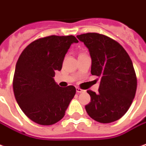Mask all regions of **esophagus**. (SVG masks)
I'll return each instance as SVG.
<instances>
[{"label": "esophagus", "mask_w": 146, "mask_h": 146, "mask_svg": "<svg viewBox=\"0 0 146 146\" xmlns=\"http://www.w3.org/2000/svg\"><path fill=\"white\" fill-rule=\"evenodd\" d=\"M76 92H77V93H84L85 91L84 90L80 89V88H76Z\"/></svg>", "instance_id": "34e87169"}]
</instances>
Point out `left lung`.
Listing matches in <instances>:
<instances>
[{
    "mask_svg": "<svg viewBox=\"0 0 146 146\" xmlns=\"http://www.w3.org/2000/svg\"><path fill=\"white\" fill-rule=\"evenodd\" d=\"M76 37L88 49L92 75L100 78L98 93L88 91L91 102L86 111L100 123L119 120L129 110L137 90L131 58L120 44L105 35L88 33Z\"/></svg>",
    "mask_w": 146,
    "mask_h": 146,
    "instance_id": "left-lung-1",
    "label": "left lung"
}]
</instances>
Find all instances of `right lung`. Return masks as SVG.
Instances as JSON below:
<instances>
[{"label": "right lung", "mask_w": 146, "mask_h": 146, "mask_svg": "<svg viewBox=\"0 0 146 146\" xmlns=\"http://www.w3.org/2000/svg\"><path fill=\"white\" fill-rule=\"evenodd\" d=\"M75 36L51 35L28 45L17 62L13 92L19 107L31 121L42 125L57 123L75 96L74 86L61 88L54 80Z\"/></svg>", "instance_id": "1"}]
</instances>
